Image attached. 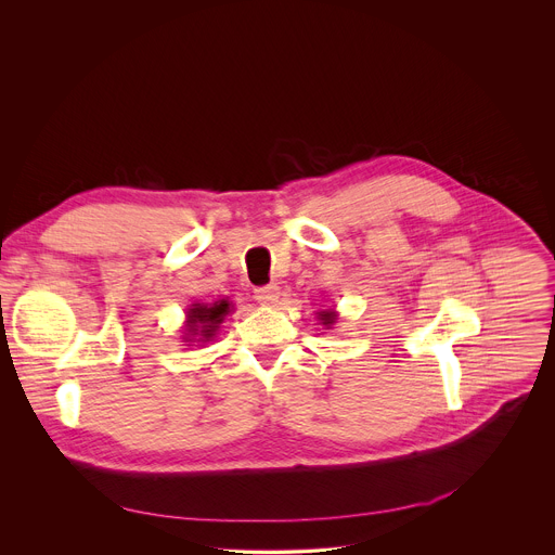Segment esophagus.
Returning <instances> with one entry per match:
<instances>
[{
    "label": "esophagus",
    "instance_id": "34e87169",
    "mask_svg": "<svg viewBox=\"0 0 555 555\" xmlns=\"http://www.w3.org/2000/svg\"><path fill=\"white\" fill-rule=\"evenodd\" d=\"M279 285H263V287H257L255 289V298L261 302V305H274L279 300Z\"/></svg>",
    "mask_w": 555,
    "mask_h": 555
}]
</instances>
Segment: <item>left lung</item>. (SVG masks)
<instances>
[{
  "instance_id": "8db88e82",
  "label": "left lung",
  "mask_w": 555,
  "mask_h": 555,
  "mask_svg": "<svg viewBox=\"0 0 555 555\" xmlns=\"http://www.w3.org/2000/svg\"><path fill=\"white\" fill-rule=\"evenodd\" d=\"M334 319H336V315H334L332 311H323V313H321V321H323L325 325H332Z\"/></svg>"
}]
</instances>
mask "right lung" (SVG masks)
Wrapping results in <instances>:
<instances>
[{"label":"right lung","mask_w":555,"mask_h":555,"mask_svg":"<svg viewBox=\"0 0 555 555\" xmlns=\"http://www.w3.org/2000/svg\"><path fill=\"white\" fill-rule=\"evenodd\" d=\"M228 300H217L212 305H195L191 311H189V327L191 332H199L197 327L202 325V336L204 338H210L215 327L223 321V315L228 313Z\"/></svg>","instance_id":"add662e5"}]
</instances>
